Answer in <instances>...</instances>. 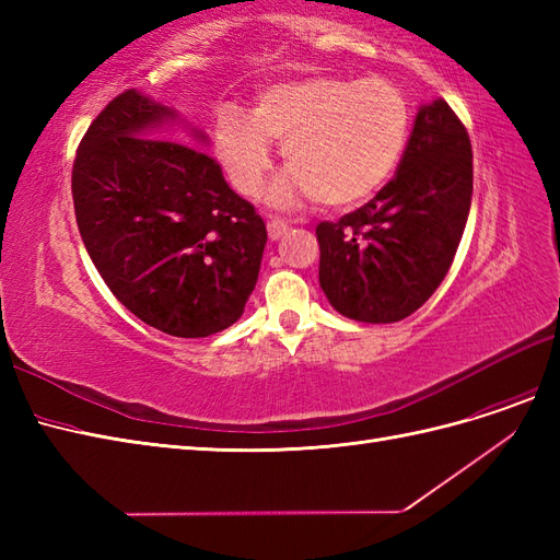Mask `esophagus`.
I'll list each match as a JSON object with an SVG mask.
<instances>
[{
    "label": "esophagus",
    "instance_id": "esophagus-1",
    "mask_svg": "<svg viewBox=\"0 0 560 560\" xmlns=\"http://www.w3.org/2000/svg\"><path fill=\"white\" fill-rule=\"evenodd\" d=\"M287 231H290V224H287L284 219H270L268 222V238L270 241H280Z\"/></svg>",
    "mask_w": 560,
    "mask_h": 560
}]
</instances>
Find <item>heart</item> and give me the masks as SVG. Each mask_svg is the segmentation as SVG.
<instances>
[{
	"instance_id": "1",
	"label": "heart",
	"mask_w": 560,
	"mask_h": 560,
	"mask_svg": "<svg viewBox=\"0 0 560 560\" xmlns=\"http://www.w3.org/2000/svg\"><path fill=\"white\" fill-rule=\"evenodd\" d=\"M411 135V107L385 79L315 74L261 86L247 114L222 105L210 149L229 184L254 196L282 142L290 165L268 189L273 206L315 196L327 208H354L395 177Z\"/></svg>"
}]
</instances>
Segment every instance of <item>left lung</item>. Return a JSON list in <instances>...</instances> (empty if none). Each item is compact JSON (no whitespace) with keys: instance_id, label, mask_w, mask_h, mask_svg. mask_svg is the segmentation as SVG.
<instances>
[{"instance_id":"1","label":"left lung","mask_w":560,"mask_h":560,"mask_svg":"<svg viewBox=\"0 0 560 560\" xmlns=\"http://www.w3.org/2000/svg\"><path fill=\"white\" fill-rule=\"evenodd\" d=\"M469 206V135L439 97L418 109L395 179L315 231L319 287L334 311L371 325L416 313L446 278Z\"/></svg>"}]
</instances>
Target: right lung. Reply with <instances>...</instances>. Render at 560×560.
<instances>
[{
	"label": "right lung",
	"instance_id": "add662e5",
	"mask_svg": "<svg viewBox=\"0 0 560 560\" xmlns=\"http://www.w3.org/2000/svg\"><path fill=\"white\" fill-rule=\"evenodd\" d=\"M175 124L208 147L206 132L142 91L114 97L77 149L74 214L97 273L132 315L202 338L241 319L268 235L206 151L165 135Z\"/></svg>",
	"mask_w": 560,
	"mask_h": 560
}]
</instances>
